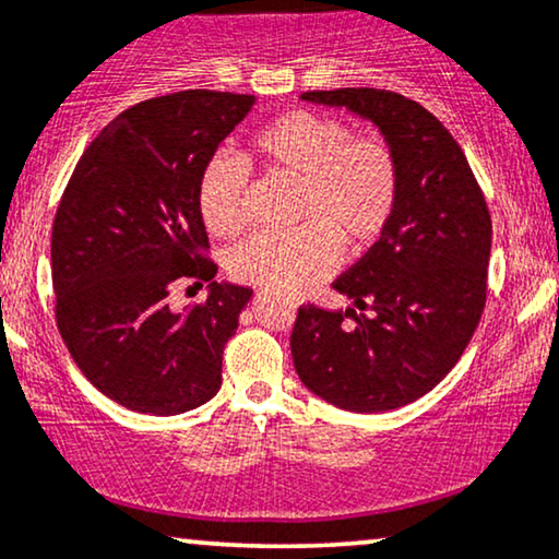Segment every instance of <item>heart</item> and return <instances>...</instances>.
<instances>
[{"instance_id": "heart-1", "label": "heart", "mask_w": 559, "mask_h": 559, "mask_svg": "<svg viewBox=\"0 0 559 559\" xmlns=\"http://www.w3.org/2000/svg\"><path fill=\"white\" fill-rule=\"evenodd\" d=\"M260 165L299 180L296 227L288 235H255L231 252L237 281L278 294L312 286L337 265L341 246L371 247L390 227L400 195L394 154L371 139H353L343 121L292 110L252 141ZM247 167L218 152L198 175V211L211 235L235 237L245 224Z\"/></svg>"}]
</instances>
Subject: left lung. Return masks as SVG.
<instances>
[{"mask_svg": "<svg viewBox=\"0 0 559 559\" xmlns=\"http://www.w3.org/2000/svg\"><path fill=\"white\" fill-rule=\"evenodd\" d=\"M301 100L377 126L397 162L400 195L384 235L332 284L353 307L299 309L294 366L301 384L330 405L386 413L433 390L475 335L490 211L462 146L423 105L371 87L304 92Z\"/></svg>", "mask_w": 559, "mask_h": 559, "instance_id": "8db88e82", "label": "left lung"}]
</instances>
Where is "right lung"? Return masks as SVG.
<instances>
[{
  "mask_svg": "<svg viewBox=\"0 0 559 559\" xmlns=\"http://www.w3.org/2000/svg\"><path fill=\"white\" fill-rule=\"evenodd\" d=\"M255 95L182 90L112 118L76 162L51 231L56 324L105 397L144 415H180L222 386L224 345L252 288L214 281L198 175L245 121ZM210 281L173 313L168 288Z\"/></svg>",
  "mask_w": 559,
  "mask_h": 559,
  "instance_id": "add662e5",
  "label": "right lung"
}]
</instances>
